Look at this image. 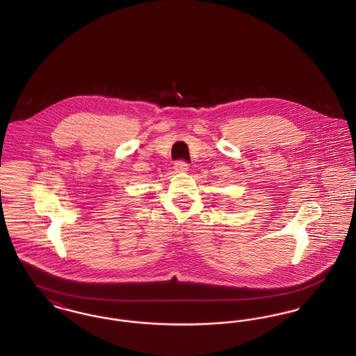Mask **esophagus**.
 <instances>
[{"instance_id":"34e87169","label":"esophagus","mask_w":356,"mask_h":356,"mask_svg":"<svg viewBox=\"0 0 356 356\" xmlns=\"http://www.w3.org/2000/svg\"><path fill=\"white\" fill-rule=\"evenodd\" d=\"M175 170L176 172H186L188 170V163L184 160H179L175 163Z\"/></svg>"}]
</instances>
